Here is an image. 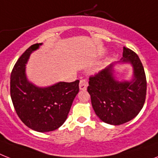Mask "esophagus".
Wrapping results in <instances>:
<instances>
[{"label":"esophagus","mask_w":158,"mask_h":158,"mask_svg":"<svg viewBox=\"0 0 158 158\" xmlns=\"http://www.w3.org/2000/svg\"><path fill=\"white\" fill-rule=\"evenodd\" d=\"M88 86V81L86 80H84V79H82V80L80 81V84H79V87H80L81 90H85Z\"/></svg>","instance_id":"esophagus-1"}]
</instances>
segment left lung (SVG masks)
I'll return each mask as SVG.
<instances>
[{"instance_id":"8db88e82","label":"left lung","mask_w":158,"mask_h":158,"mask_svg":"<svg viewBox=\"0 0 158 158\" xmlns=\"http://www.w3.org/2000/svg\"><path fill=\"white\" fill-rule=\"evenodd\" d=\"M121 62L133 68L131 81H118L113 76V64L89 77L87 91L95 114L105 123L120 125L135 118L145 102L147 81L143 65L137 54L123 47Z\"/></svg>"}]
</instances>
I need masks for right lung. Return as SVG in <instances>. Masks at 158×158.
Returning <instances> with one entry per match:
<instances>
[{
    "instance_id": "right-lung-1",
    "label": "right lung",
    "mask_w": 158,
    "mask_h": 158,
    "mask_svg": "<svg viewBox=\"0 0 158 158\" xmlns=\"http://www.w3.org/2000/svg\"><path fill=\"white\" fill-rule=\"evenodd\" d=\"M42 44L27 48L12 70L10 96L17 114L32 130L47 132L59 128L64 123L74 98L79 92V80L59 82L40 88L29 82L26 76V64L32 52Z\"/></svg>"
}]
</instances>
